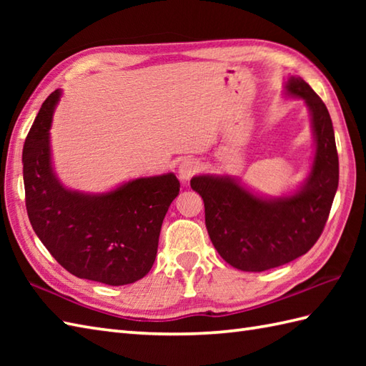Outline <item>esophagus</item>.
I'll return each mask as SVG.
<instances>
[{
    "instance_id": "esophagus-1",
    "label": "esophagus",
    "mask_w": 366,
    "mask_h": 366,
    "mask_svg": "<svg viewBox=\"0 0 366 366\" xmlns=\"http://www.w3.org/2000/svg\"><path fill=\"white\" fill-rule=\"evenodd\" d=\"M199 171V162L197 159H185L179 167V179L182 182H189Z\"/></svg>"
}]
</instances>
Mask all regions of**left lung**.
I'll return each instance as SVG.
<instances>
[{"instance_id":"obj_1","label":"left lung","mask_w":366,"mask_h":366,"mask_svg":"<svg viewBox=\"0 0 366 366\" xmlns=\"http://www.w3.org/2000/svg\"><path fill=\"white\" fill-rule=\"evenodd\" d=\"M285 89L305 100L316 146L312 169L297 192L267 199L229 176L201 174L190 181L204 201L215 250L239 270H269L305 254L320 239L338 189V152L327 107L300 76H290Z\"/></svg>"}]
</instances>
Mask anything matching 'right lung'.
Wrapping results in <instances>:
<instances>
[{
  "label": "right lung",
  "instance_id": "obj_1",
  "mask_svg": "<svg viewBox=\"0 0 366 366\" xmlns=\"http://www.w3.org/2000/svg\"><path fill=\"white\" fill-rule=\"evenodd\" d=\"M56 89L45 99L23 146L26 211L37 237L72 275L122 286L151 270L163 219L179 195L173 173L138 177L107 193L66 189L51 165Z\"/></svg>",
  "mask_w": 366,
  "mask_h": 366
}]
</instances>
